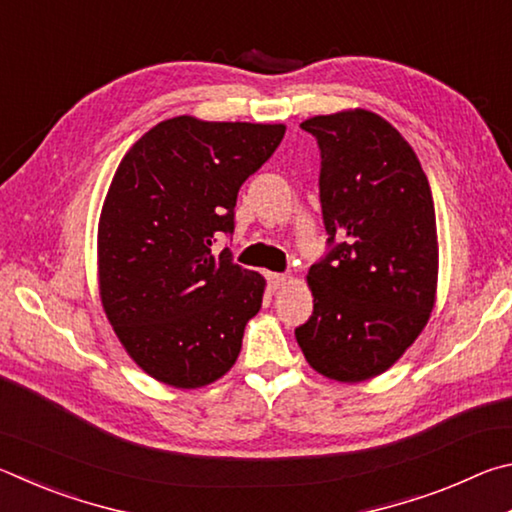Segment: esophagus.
<instances>
[{
    "instance_id": "obj_1",
    "label": "esophagus",
    "mask_w": 512,
    "mask_h": 512,
    "mask_svg": "<svg viewBox=\"0 0 512 512\" xmlns=\"http://www.w3.org/2000/svg\"><path fill=\"white\" fill-rule=\"evenodd\" d=\"M266 280H268V284H271V289L277 291V289H282L284 284L291 280V277L287 273H268Z\"/></svg>"
}]
</instances>
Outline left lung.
<instances>
[{"label":"left lung","instance_id":"left-lung-1","mask_svg":"<svg viewBox=\"0 0 512 512\" xmlns=\"http://www.w3.org/2000/svg\"><path fill=\"white\" fill-rule=\"evenodd\" d=\"M300 128L320 149L329 250L309 268L314 314L296 339L320 375L354 384L391 368L427 325L436 210L418 155L375 112L318 115Z\"/></svg>","mask_w":512,"mask_h":512}]
</instances>
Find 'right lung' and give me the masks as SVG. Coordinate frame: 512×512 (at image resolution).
Wrapping results in <instances>:
<instances>
[{
  "mask_svg": "<svg viewBox=\"0 0 512 512\" xmlns=\"http://www.w3.org/2000/svg\"><path fill=\"white\" fill-rule=\"evenodd\" d=\"M284 131L183 115L119 162L99 219V293L121 345L153 379L201 388L235 366L266 282L212 244L232 235L239 187Z\"/></svg>",
  "mask_w": 512,
  "mask_h": 512,
  "instance_id": "right-lung-1",
  "label": "right lung"
}]
</instances>
